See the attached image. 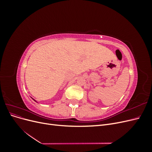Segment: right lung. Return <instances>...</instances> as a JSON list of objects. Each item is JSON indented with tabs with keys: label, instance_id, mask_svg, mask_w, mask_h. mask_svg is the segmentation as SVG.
<instances>
[{
	"label": "right lung",
	"instance_id": "right-lung-1",
	"mask_svg": "<svg viewBox=\"0 0 152 152\" xmlns=\"http://www.w3.org/2000/svg\"><path fill=\"white\" fill-rule=\"evenodd\" d=\"M32 99H33V98H32ZM34 99V101H35V102H36V101H35V99Z\"/></svg>",
	"mask_w": 152,
	"mask_h": 152
}]
</instances>
